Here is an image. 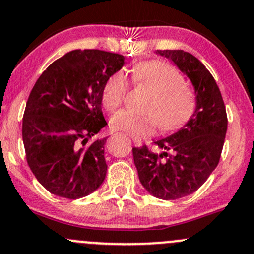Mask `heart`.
<instances>
[{"instance_id":"1","label":"heart","mask_w":254,"mask_h":254,"mask_svg":"<svg viewBox=\"0 0 254 254\" xmlns=\"http://www.w3.org/2000/svg\"><path fill=\"white\" fill-rule=\"evenodd\" d=\"M131 79L153 92L147 112L152 116H138L130 111L117 112L111 119L114 130L134 137H143L154 131L172 130L180 125L193 111L192 93L184 87V79L174 66L161 61H147L131 69ZM127 91V80L123 73H114L107 79L102 90V105L107 111H114L122 105Z\"/></svg>"}]
</instances>
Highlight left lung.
<instances>
[{
  "mask_svg": "<svg viewBox=\"0 0 254 254\" xmlns=\"http://www.w3.org/2000/svg\"><path fill=\"white\" fill-rule=\"evenodd\" d=\"M188 76L194 90L193 113L167 137L154 141L159 152L132 148L138 179L157 198L178 199L198 190L217 168L228 129L217 82L203 63L183 50L156 51Z\"/></svg>",
  "mask_w": 254,
  "mask_h": 254,
  "instance_id": "obj_1",
  "label": "left lung"
}]
</instances>
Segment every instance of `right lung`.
<instances>
[{
  "mask_svg": "<svg viewBox=\"0 0 254 254\" xmlns=\"http://www.w3.org/2000/svg\"><path fill=\"white\" fill-rule=\"evenodd\" d=\"M124 60L106 51L74 50L51 64L34 85L21 137L31 172L51 193L76 199L102 185L107 137L86 143L107 125L102 90Z\"/></svg>",
  "mask_w": 254,
  "mask_h": 254,
  "instance_id": "obj_1",
  "label": "right lung"
}]
</instances>
